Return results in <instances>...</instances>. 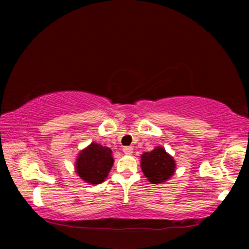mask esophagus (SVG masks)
<instances>
[{
  "instance_id": "esophagus-1",
  "label": "esophagus",
  "mask_w": 249,
  "mask_h": 249,
  "mask_svg": "<svg viewBox=\"0 0 249 249\" xmlns=\"http://www.w3.org/2000/svg\"><path fill=\"white\" fill-rule=\"evenodd\" d=\"M123 151H124V154H126V155H132L133 154V147L126 146L123 148Z\"/></svg>"
}]
</instances>
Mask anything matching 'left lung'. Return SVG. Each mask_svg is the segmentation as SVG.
I'll return each instance as SVG.
<instances>
[{
  "mask_svg": "<svg viewBox=\"0 0 249 249\" xmlns=\"http://www.w3.org/2000/svg\"><path fill=\"white\" fill-rule=\"evenodd\" d=\"M141 168L149 182H166L176 171V161L162 147H156L141 156Z\"/></svg>",
  "mask_w": 249,
  "mask_h": 249,
  "instance_id": "obj_1",
  "label": "left lung"
}]
</instances>
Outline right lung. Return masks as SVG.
Instances as JSON below:
<instances>
[{
  "mask_svg": "<svg viewBox=\"0 0 249 249\" xmlns=\"http://www.w3.org/2000/svg\"><path fill=\"white\" fill-rule=\"evenodd\" d=\"M113 163L114 159L111 148L98 142H91L78 155L75 172L86 182L100 184L107 177Z\"/></svg>",
  "mask_w": 249,
  "mask_h": 249,
  "instance_id": "add662e5",
  "label": "right lung"
}]
</instances>
